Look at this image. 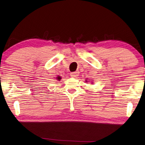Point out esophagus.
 <instances>
[{"label": "esophagus", "mask_w": 145, "mask_h": 145, "mask_svg": "<svg viewBox=\"0 0 145 145\" xmlns=\"http://www.w3.org/2000/svg\"><path fill=\"white\" fill-rule=\"evenodd\" d=\"M78 72H72L70 73V76H72V77L73 78H76L77 77V76H78Z\"/></svg>", "instance_id": "1"}]
</instances>
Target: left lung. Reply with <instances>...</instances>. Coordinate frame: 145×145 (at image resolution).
<instances>
[{
    "mask_svg": "<svg viewBox=\"0 0 145 145\" xmlns=\"http://www.w3.org/2000/svg\"><path fill=\"white\" fill-rule=\"evenodd\" d=\"M86 82H87V80H86Z\"/></svg>",
    "mask_w": 145,
    "mask_h": 145,
    "instance_id": "obj_1",
    "label": "left lung"
}]
</instances>
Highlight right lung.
Masks as SVG:
<instances>
[{"mask_svg":"<svg viewBox=\"0 0 145 145\" xmlns=\"http://www.w3.org/2000/svg\"><path fill=\"white\" fill-rule=\"evenodd\" d=\"M61 76H58L57 77H56V79H57V80H59V81L61 80Z\"/></svg>","mask_w":145,"mask_h":145,"instance_id":"right-lung-1","label":"right lung"}]
</instances>
